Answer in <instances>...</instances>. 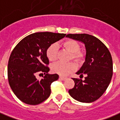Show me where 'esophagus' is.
Returning a JSON list of instances; mask_svg holds the SVG:
<instances>
[{
  "label": "esophagus",
  "mask_w": 120,
  "mask_h": 120,
  "mask_svg": "<svg viewBox=\"0 0 120 120\" xmlns=\"http://www.w3.org/2000/svg\"><path fill=\"white\" fill-rule=\"evenodd\" d=\"M59 79L61 80H65L67 79V78H66V77H63V76H60V77H59Z\"/></svg>",
  "instance_id": "1"
}]
</instances>
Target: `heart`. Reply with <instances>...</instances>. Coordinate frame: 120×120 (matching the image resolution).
I'll return each instance as SVG.
<instances>
[{
  "instance_id": "1",
  "label": "heart",
  "mask_w": 120,
  "mask_h": 120,
  "mask_svg": "<svg viewBox=\"0 0 120 120\" xmlns=\"http://www.w3.org/2000/svg\"><path fill=\"white\" fill-rule=\"evenodd\" d=\"M62 45L71 52L70 59L77 62L82 61L84 53L80 51V45L78 42L72 39L65 40L62 43ZM46 56L49 61L54 62L58 58V47L55 44L50 45L46 50ZM76 65L73 62H58L52 66V71L61 76H65L75 70Z\"/></svg>"
}]
</instances>
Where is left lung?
I'll list each match as a JSON object with an SVG mask.
<instances>
[{
	"instance_id": "left-lung-1",
	"label": "left lung",
	"mask_w": 120,
	"mask_h": 120,
	"mask_svg": "<svg viewBox=\"0 0 120 120\" xmlns=\"http://www.w3.org/2000/svg\"><path fill=\"white\" fill-rule=\"evenodd\" d=\"M66 37L83 43L86 50V61L76 73L86 77L83 80L73 78L75 86L69 93L78 101L93 102L102 96L111 82L113 70L111 53L103 42L93 35L68 34Z\"/></svg>"
}]
</instances>
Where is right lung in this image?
Segmentation results:
<instances>
[{
	"label": "right lung",
	"instance_id": "1",
	"mask_svg": "<svg viewBox=\"0 0 120 120\" xmlns=\"http://www.w3.org/2000/svg\"><path fill=\"white\" fill-rule=\"evenodd\" d=\"M65 36L51 32L34 33L23 38L13 49L8 65V82L13 92L22 102L38 105L49 98L51 84L59 76L48 73L46 50ZM38 72L45 75L41 81L36 78Z\"/></svg>",
	"mask_w": 120,
	"mask_h": 120
}]
</instances>
